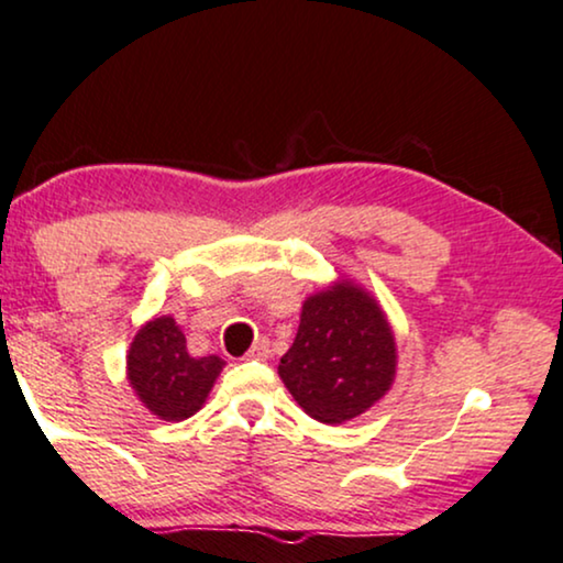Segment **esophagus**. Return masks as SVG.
<instances>
[{
    "label": "esophagus",
    "instance_id": "34e87169",
    "mask_svg": "<svg viewBox=\"0 0 563 563\" xmlns=\"http://www.w3.org/2000/svg\"><path fill=\"white\" fill-rule=\"evenodd\" d=\"M271 355V350H268V339H255L253 342V346H250L247 350V360H266Z\"/></svg>",
    "mask_w": 563,
    "mask_h": 563
}]
</instances>
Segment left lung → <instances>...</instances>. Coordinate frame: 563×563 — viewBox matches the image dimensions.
Returning <instances> with one entry per match:
<instances>
[{
  "mask_svg": "<svg viewBox=\"0 0 563 563\" xmlns=\"http://www.w3.org/2000/svg\"><path fill=\"white\" fill-rule=\"evenodd\" d=\"M397 371L391 325L371 295L336 284L308 297L279 376L297 405L321 422H344L384 397Z\"/></svg>",
  "mask_w": 563,
  "mask_h": 563,
  "instance_id": "8db88e82",
  "label": "left lung"
}]
</instances>
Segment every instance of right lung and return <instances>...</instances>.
Instances as JSON below:
<instances>
[{
	"instance_id": "1",
	"label": "right lung",
	"mask_w": 563,
	"mask_h": 563,
	"mask_svg": "<svg viewBox=\"0 0 563 563\" xmlns=\"http://www.w3.org/2000/svg\"><path fill=\"white\" fill-rule=\"evenodd\" d=\"M224 367L217 355L192 357L175 318L164 316L137 331L128 355L130 384L151 412L164 420L196 415Z\"/></svg>"
}]
</instances>
